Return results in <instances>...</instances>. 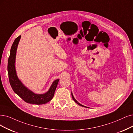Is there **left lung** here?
<instances>
[{
  "label": "left lung",
  "instance_id": "1",
  "mask_svg": "<svg viewBox=\"0 0 133 133\" xmlns=\"http://www.w3.org/2000/svg\"><path fill=\"white\" fill-rule=\"evenodd\" d=\"M71 95H72V99H73V100L75 101V102L76 103H77L78 105H79V106H81V107H84V108H87V107H85V106H83V105H82V104H79V103H78L77 102V101L75 99V98L74 97V96H73V94H72V93H71Z\"/></svg>",
  "mask_w": 133,
  "mask_h": 133
}]
</instances>
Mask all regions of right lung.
I'll return each mask as SVG.
<instances>
[{"instance_id": "add662e5", "label": "right lung", "mask_w": 133, "mask_h": 133, "mask_svg": "<svg viewBox=\"0 0 133 133\" xmlns=\"http://www.w3.org/2000/svg\"><path fill=\"white\" fill-rule=\"evenodd\" d=\"M21 36V35L18 36L13 42L8 59V71L10 85L14 92L26 103L37 105L46 104L54 97L59 79L54 81L49 91L44 94H35L24 86L18 78L15 69L16 55Z\"/></svg>"}]
</instances>
